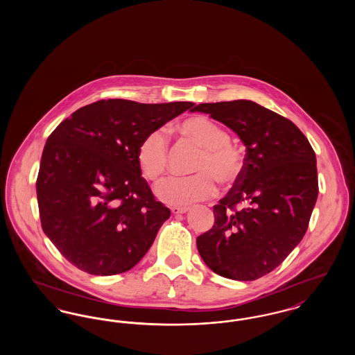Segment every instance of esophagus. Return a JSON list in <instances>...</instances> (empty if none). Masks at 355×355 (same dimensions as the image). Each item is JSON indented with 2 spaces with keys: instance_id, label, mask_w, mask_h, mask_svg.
Instances as JSON below:
<instances>
[{
  "instance_id": "esophagus-1",
  "label": "esophagus",
  "mask_w": 355,
  "mask_h": 355,
  "mask_svg": "<svg viewBox=\"0 0 355 355\" xmlns=\"http://www.w3.org/2000/svg\"><path fill=\"white\" fill-rule=\"evenodd\" d=\"M187 210H189L187 207H180V206H174V207H171V213H173V214H175V216H178V214H185Z\"/></svg>"
}]
</instances>
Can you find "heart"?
<instances>
[{
  "label": "heart",
  "mask_w": 355,
  "mask_h": 355,
  "mask_svg": "<svg viewBox=\"0 0 355 355\" xmlns=\"http://www.w3.org/2000/svg\"><path fill=\"white\" fill-rule=\"evenodd\" d=\"M178 132L187 141L202 149L197 157L190 177H171L155 186V196L159 201L186 206L213 197L218 187L217 182L233 185L243 170V157L230 144L229 132L220 123L206 116H194L178 125ZM169 141L164 129L153 130L146 135L137 149V164L142 175L155 182L169 165Z\"/></svg>",
  "instance_id": "heart-1"
}]
</instances>
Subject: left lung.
Masks as SVG:
<instances>
[{
	"mask_svg": "<svg viewBox=\"0 0 355 355\" xmlns=\"http://www.w3.org/2000/svg\"><path fill=\"white\" fill-rule=\"evenodd\" d=\"M246 146L243 170L213 207V227L197 238L203 262L220 277L258 279L301 242L318 197L315 153L290 121L248 100L200 103Z\"/></svg>",
	"mask_w": 355,
	"mask_h": 355,
	"instance_id": "1",
	"label": "left lung"
}]
</instances>
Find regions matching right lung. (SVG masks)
<instances>
[{
  "mask_svg": "<svg viewBox=\"0 0 355 355\" xmlns=\"http://www.w3.org/2000/svg\"><path fill=\"white\" fill-rule=\"evenodd\" d=\"M193 105L101 100L76 110L49 135L35 184L40 218L71 265L113 275L148 253L170 210L142 178L137 149Z\"/></svg>",
  "mask_w": 355,
  "mask_h": 355,
  "instance_id": "1",
  "label": "right lung"
}]
</instances>
